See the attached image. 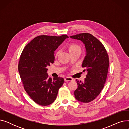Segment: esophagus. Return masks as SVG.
Instances as JSON below:
<instances>
[{"label": "esophagus", "mask_w": 129, "mask_h": 129, "mask_svg": "<svg viewBox=\"0 0 129 129\" xmlns=\"http://www.w3.org/2000/svg\"><path fill=\"white\" fill-rule=\"evenodd\" d=\"M64 80L65 82H71V81L73 80V79L70 77H66L64 78Z\"/></svg>", "instance_id": "obj_1"}]
</instances>
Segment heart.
I'll list each match as a JSON object with an SVG mask.
<instances>
[{
	"instance_id": "b5f03b06",
	"label": "heart",
	"mask_w": 129,
	"mask_h": 129,
	"mask_svg": "<svg viewBox=\"0 0 129 129\" xmlns=\"http://www.w3.org/2000/svg\"><path fill=\"white\" fill-rule=\"evenodd\" d=\"M68 49H69V52H70V51H73V50H76V49H80V48H79V46L78 45H77L76 44L71 43L69 45ZM57 53H56V55H57Z\"/></svg>"
}]
</instances>
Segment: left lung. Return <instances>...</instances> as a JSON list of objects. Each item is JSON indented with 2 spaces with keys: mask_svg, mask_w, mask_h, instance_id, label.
Wrapping results in <instances>:
<instances>
[{
  "mask_svg": "<svg viewBox=\"0 0 129 129\" xmlns=\"http://www.w3.org/2000/svg\"><path fill=\"white\" fill-rule=\"evenodd\" d=\"M70 38L82 41L86 51L82 67L86 69L84 71H87V74L84 82L77 81L78 87L74 96L80 102L89 103L99 95L105 86L109 65V56L102 43L90 33H79Z\"/></svg>",
  "mask_w": 129,
  "mask_h": 129,
  "instance_id": "left-lung-1",
  "label": "left lung"
}]
</instances>
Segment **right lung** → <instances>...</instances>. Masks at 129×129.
Here are the masks:
<instances>
[{"mask_svg": "<svg viewBox=\"0 0 129 129\" xmlns=\"http://www.w3.org/2000/svg\"><path fill=\"white\" fill-rule=\"evenodd\" d=\"M68 38L66 35L36 37L25 46L20 55L18 71L24 88L38 105L53 103L64 83L63 78L54 77L52 80L49 77L47 66L54 63V51Z\"/></svg>", "mask_w": 129, "mask_h": 129, "instance_id": "obj_1", "label": "right lung"}]
</instances>
